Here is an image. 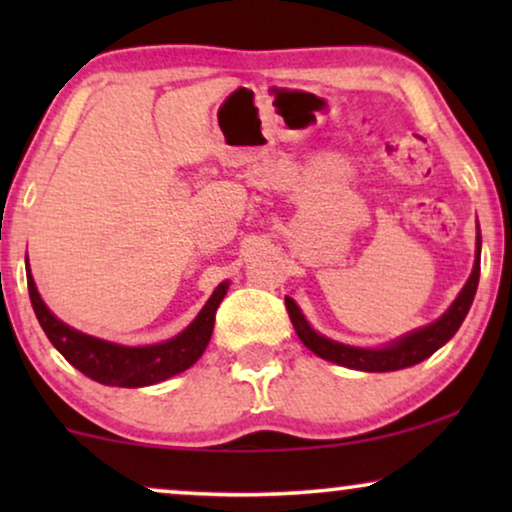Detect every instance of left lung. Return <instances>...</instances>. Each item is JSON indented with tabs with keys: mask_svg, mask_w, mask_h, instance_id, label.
<instances>
[{
	"mask_svg": "<svg viewBox=\"0 0 512 512\" xmlns=\"http://www.w3.org/2000/svg\"><path fill=\"white\" fill-rule=\"evenodd\" d=\"M475 265L471 277L461 293L454 300L450 310H447L443 317L433 324L419 328V331L405 335V338L391 342V345L382 349H361V347H349L340 345V342L328 340L317 331H312V326L307 324L303 312L298 310V305L293 303L291 298H286V310H289L291 324L296 328L298 338L303 340L307 349H312L314 354L321 356V359L340 363L345 368L354 370H366V373H389V370H401L410 368L415 363L429 359V356L436 352L438 347H443L447 340L452 338L454 333L459 331L461 321L466 319L468 310H471V303L475 298V291H478V279H480V235H478V254H475Z\"/></svg>",
	"mask_w": 512,
	"mask_h": 512,
	"instance_id": "8db88e82",
	"label": "left lung"
}]
</instances>
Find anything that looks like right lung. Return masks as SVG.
<instances>
[{"mask_svg": "<svg viewBox=\"0 0 512 512\" xmlns=\"http://www.w3.org/2000/svg\"><path fill=\"white\" fill-rule=\"evenodd\" d=\"M27 289H30L34 314H37L48 340L76 370H81L90 380L107 384V387L135 389L163 382L167 377L191 368L200 359L209 345V338H212L216 307L226 296L228 282L216 286L212 298L207 300V305L202 307L198 317L184 333L167 342H160V345L146 347H123L74 331V328L62 324L58 317H53L44 300H41L32 275H27Z\"/></svg>", "mask_w": 512, "mask_h": 512, "instance_id": "1", "label": "right lung"}]
</instances>
